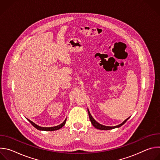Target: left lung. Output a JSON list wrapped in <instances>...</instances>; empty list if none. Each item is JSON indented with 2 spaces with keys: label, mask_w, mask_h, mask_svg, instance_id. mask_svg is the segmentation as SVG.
<instances>
[{
  "label": "left lung",
  "mask_w": 160,
  "mask_h": 160,
  "mask_svg": "<svg viewBox=\"0 0 160 160\" xmlns=\"http://www.w3.org/2000/svg\"><path fill=\"white\" fill-rule=\"evenodd\" d=\"M87 111H88V115H89V118H90V120L91 123H92V124L93 125V126H94L95 128H98V129H99V130H111V129H113V128H118V127L122 126V125L130 118V117L128 118L127 119H126L124 122H123L121 124H120V125H118L114 126V127H108V126L102 125L99 123L98 122H97L93 118V117H92V115H90V112H89V110L87 109Z\"/></svg>",
  "instance_id": "obj_1"
}]
</instances>
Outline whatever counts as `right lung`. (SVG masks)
Returning <instances> with one entry per match:
<instances>
[{"label":"right lung","mask_w":160,"mask_h":160,"mask_svg":"<svg viewBox=\"0 0 160 160\" xmlns=\"http://www.w3.org/2000/svg\"><path fill=\"white\" fill-rule=\"evenodd\" d=\"M27 120L30 122V123L35 128H36L37 129H38V130H44V131H54V130H59V129H60L61 128H62V127L64 125V124H65V123H66V119H65L64 121L61 124H60V125H58V126H56V127H40V126L36 125V124L34 123L33 122L30 121L29 119H27Z\"/></svg>","instance_id":"right-lung-1"}]
</instances>
